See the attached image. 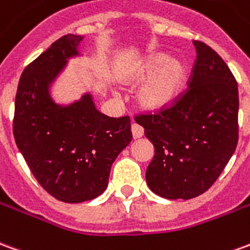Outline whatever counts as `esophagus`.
<instances>
[{
	"mask_svg": "<svg viewBox=\"0 0 250 250\" xmlns=\"http://www.w3.org/2000/svg\"><path fill=\"white\" fill-rule=\"evenodd\" d=\"M131 132H132V138L138 139L143 135V128L137 123H134V125H131Z\"/></svg>",
	"mask_w": 250,
	"mask_h": 250,
	"instance_id": "1",
	"label": "esophagus"
}]
</instances>
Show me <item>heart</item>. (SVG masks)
Listing matches in <instances>:
<instances>
[{"instance_id": "heart-1", "label": "heart", "mask_w": 250, "mask_h": 250, "mask_svg": "<svg viewBox=\"0 0 250 250\" xmlns=\"http://www.w3.org/2000/svg\"><path fill=\"white\" fill-rule=\"evenodd\" d=\"M125 85H138L137 103L147 112H161L170 108L184 90L187 67L181 59L157 51L134 64L122 77Z\"/></svg>"}]
</instances>
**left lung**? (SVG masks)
I'll return each mask as SVG.
<instances>
[{"label":"left lung","instance_id":"left-lung-1","mask_svg":"<svg viewBox=\"0 0 250 250\" xmlns=\"http://www.w3.org/2000/svg\"><path fill=\"white\" fill-rule=\"evenodd\" d=\"M196 62L189 89L173 107L138 116L154 146L146 183L165 199L196 198L210 188L238 142V85L218 54L193 42Z\"/></svg>","mask_w":250,"mask_h":250}]
</instances>
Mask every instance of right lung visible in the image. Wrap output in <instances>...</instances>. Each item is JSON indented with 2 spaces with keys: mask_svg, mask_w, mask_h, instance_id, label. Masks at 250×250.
<instances>
[{
  "mask_svg": "<svg viewBox=\"0 0 250 250\" xmlns=\"http://www.w3.org/2000/svg\"><path fill=\"white\" fill-rule=\"evenodd\" d=\"M83 39L64 35L28 64L15 101L16 145L40 186L64 203L100 196L113 161L132 139L130 118L101 113L92 92L69 104L52 99L69 61L83 57Z\"/></svg>",
  "mask_w": 250,
  "mask_h": 250,
  "instance_id": "add662e5",
  "label": "right lung"
}]
</instances>
